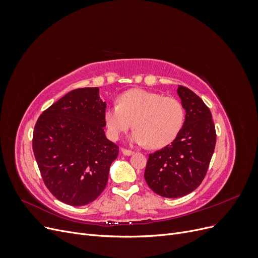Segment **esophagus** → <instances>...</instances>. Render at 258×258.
Returning a JSON list of instances; mask_svg holds the SVG:
<instances>
[{"instance_id":"esophagus-1","label":"esophagus","mask_w":258,"mask_h":258,"mask_svg":"<svg viewBox=\"0 0 258 258\" xmlns=\"http://www.w3.org/2000/svg\"><path fill=\"white\" fill-rule=\"evenodd\" d=\"M121 153L123 154V155H126V156H130V155H132L134 154L135 152L134 151H131V150H127V148H121Z\"/></svg>"}]
</instances>
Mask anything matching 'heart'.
<instances>
[{
  "label": "heart",
  "instance_id": "1",
  "mask_svg": "<svg viewBox=\"0 0 258 258\" xmlns=\"http://www.w3.org/2000/svg\"><path fill=\"white\" fill-rule=\"evenodd\" d=\"M185 119L182 103L173 97H163L158 92L131 89L117 99V105L107 107L104 120L113 140L130 129L131 140L151 148L170 144L181 131Z\"/></svg>",
  "mask_w": 258,
  "mask_h": 258
}]
</instances>
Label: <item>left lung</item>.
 Masks as SVG:
<instances>
[{"label": "left lung", "mask_w": 258, "mask_h": 258, "mask_svg": "<svg viewBox=\"0 0 258 258\" xmlns=\"http://www.w3.org/2000/svg\"><path fill=\"white\" fill-rule=\"evenodd\" d=\"M185 121L177 137L148 156L144 177L150 188L166 198L194 191L204 181L214 153L216 131L210 108L190 89L178 85Z\"/></svg>", "instance_id": "1"}]
</instances>
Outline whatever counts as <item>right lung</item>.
<instances>
[{
	"mask_svg": "<svg viewBox=\"0 0 258 258\" xmlns=\"http://www.w3.org/2000/svg\"><path fill=\"white\" fill-rule=\"evenodd\" d=\"M106 103L98 87L74 89L45 110L32 147L43 181L58 200L80 207L105 188L119 147L104 134Z\"/></svg>",
	"mask_w": 258,
	"mask_h": 258,
	"instance_id": "1",
	"label": "right lung"
}]
</instances>
